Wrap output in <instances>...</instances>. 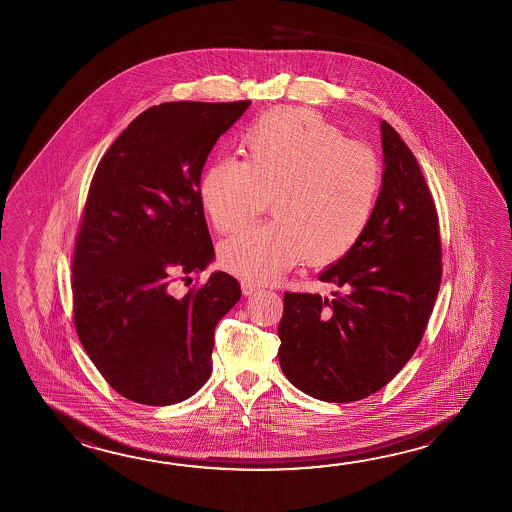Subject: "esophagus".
<instances>
[{"label": "esophagus", "mask_w": 512, "mask_h": 512, "mask_svg": "<svg viewBox=\"0 0 512 512\" xmlns=\"http://www.w3.org/2000/svg\"><path fill=\"white\" fill-rule=\"evenodd\" d=\"M240 286H242V293L248 297V295H253L255 292H259L261 288L257 286V284H253V282L250 281H242L240 282Z\"/></svg>", "instance_id": "obj_1"}]
</instances>
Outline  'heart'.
Returning <instances> with one entry per match:
<instances>
[{
    "label": "heart",
    "instance_id": "heart-1",
    "mask_svg": "<svg viewBox=\"0 0 512 512\" xmlns=\"http://www.w3.org/2000/svg\"><path fill=\"white\" fill-rule=\"evenodd\" d=\"M244 162L213 160L200 199L213 228L233 233L261 213L275 220L250 226L220 244L228 272L272 282L304 257L310 264L343 259L363 237L381 188V164L370 147L303 107H277L240 138Z\"/></svg>",
    "mask_w": 512,
    "mask_h": 512
}]
</instances>
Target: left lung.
Returning a JSON list of instances; mask_svg holds the SVG:
<instances>
[{
  "label": "left lung",
  "instance_id": "obj_1",
  "mask_svg": "<svg viewBox=\"0 0 512 512\" xmlns=\"http://www.w3.org/2000/svg\"><path fill=\"white\" fill-rule=\"evenodd\" d=\"M383 178L363 237L319 281L334 297L284 293L279 363L304 394L350 403L376 394L425 334L441 282L438 211L418 160L381 122Z\"/></svg>",
  "mask_w": 512,
  "mask_h": 512
}]
</instances>
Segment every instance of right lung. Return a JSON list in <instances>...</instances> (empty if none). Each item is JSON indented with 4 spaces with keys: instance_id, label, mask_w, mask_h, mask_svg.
<instances>
[{
    "instance_id": "right-lung-1",
    "label": "right lung",
    "mask_w": 512,
    "mask_h": 512,
    "mask_svg": "<svg viewBox=\"0 0 512 512\" xmlns=\"http://www.w3.org/2000/svg\"><path fill=\"white\" fill-rule=\"evenodd\" d=\"M250 104L149 107L94 171L74 246V326L105 381L135 403L175 405L211 376L215 326L239 301V281L211 273L184 297L173 284L215 257L200 175Z\"/></svg>"
}]
</instances>
